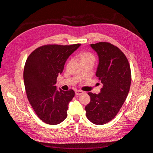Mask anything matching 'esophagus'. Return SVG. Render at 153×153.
Listing matches in <instances>:
<instances>
[{
	"instance_id": "obj_1",
	"label": "esophagus",
	"mask_w": 153,
	"mask_h": 153,
	"mask_svg": "<svg viewBox=\"0 0 153 153\" xmlns=\"http://www.w3.org/2000/svg\"><path fill=\"white\" fill-rule=\"evenodd\" d=\"M83 93H84V92H83L82 91H80V90H76L75 91V94L76 96H78V95H81Z\"/></svg>"
}]
</instances>
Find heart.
<instances>
[{
  "instance_id": "obj_1",
  "label": "heart",
  "mask_w": 153,
  "mask_h": 153,
  "mask_svg": "<svg viewBox=\"0 0 153 153\" xmlns=\"http://www.w3.org/2000/svg\"><path fill=\"white\" fill-rule=\"evenodd\" d=\"M81 62L84 61H88V60H91V61H94V56L93 55L89 52H84L81 54L80 55Z\"/></svg>"
}]
</instances>
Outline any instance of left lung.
I'll return each mask as SVG.
<instances>
[{
    "label": "left lung",
    "instance_id": "1",
    "mask_svg": "<svg viewBox=\"0 0 153 153\" xmlns=\"http://www.w3.org/2000/svg\"><path fill=\"white\" fill-rule=\"evenodd\" d=\"M98 54L96 76L103 87L99 94L88 92L91 101L85 107L86 116L95 124L102 125L113 119L126 100L131 75L128 59L122 51L107 42L91 44Z\"/></svg>",
    "mask_w": 153,
    "mask_h": 153
}]
</instances>
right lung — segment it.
Listing matches in <instances>:
<instances>
[{"label":"right lung","mask_w":153,"mask_h":153,"mask_svg":"<svg viewBox=\"0 0 153 153\" xmlns=\"http://www.w3.org/2000/svg\"><path fill=\"white\" fill-rule=\"evenodd\" d=\"M80 45H44L33 51L27 59L24 80L27 98L38 117L45 123L58 124L67 117L68 105L75 92L57 90L55 85L67 59Z\"/></svg>","instance_id":"1"}]
</instances>
